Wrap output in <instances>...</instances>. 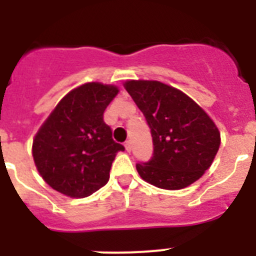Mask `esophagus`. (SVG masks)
Returning a JSON list of instances; mask_svg holds the SVG:
<instances>
[{
  "label": "esophagus",
  "instance_id": "esophagus-1",
  "mask_svg": "<svg viewBox=\"0 0 256 256\" xmlns=\"http://www.w3.org/2000/svg\"><path fill=\"white\" fill-rule=\"evenodd\" d=\"M124 146H126V150L130 152V148H132V146H130V141H126V144H124Z\"/></svg>",
  "mask_w": 256,
  "mask_h": 256
}]
</instances>
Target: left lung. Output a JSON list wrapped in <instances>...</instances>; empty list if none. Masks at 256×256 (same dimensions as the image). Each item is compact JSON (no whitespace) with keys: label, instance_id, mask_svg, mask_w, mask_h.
Wrapping results in <instances>:
<instances>
[{"label":"left lung","instance_id":"obj_1","mask_svg":"<svg viewBox=\"0 0 256 256\" xmlns=\"http://www.w3.org/2000/svg\"><path fill=\"white\" fill-rule=\"evenodd\" d=\"M124 87L151 130L152 158L136 164L141 178L164 190H180L210 168L220 133L187 94L158 80H126Z\"/></svg>","mask_w":256,"mask_h":256}]
</instances>
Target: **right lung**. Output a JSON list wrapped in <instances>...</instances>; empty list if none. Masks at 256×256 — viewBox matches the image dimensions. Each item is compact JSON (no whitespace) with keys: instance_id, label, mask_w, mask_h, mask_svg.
<instances>
[{"instance_id":"obj_1","label":"right lung","mask_w":256,"mask_h":256,"mask_svg":"<svg viewBox=\"0 0 256 256\" xmlns=\"http://www.w3.org/2000/svg\"><path fill=\"white\" fill-rule=\"evenodd\" d=\"M115 86L86 83L56 105L33 141V159L44 182L70 198H87L105 186L118 151L104 112Z\"/></svg>"}]
</instances>
